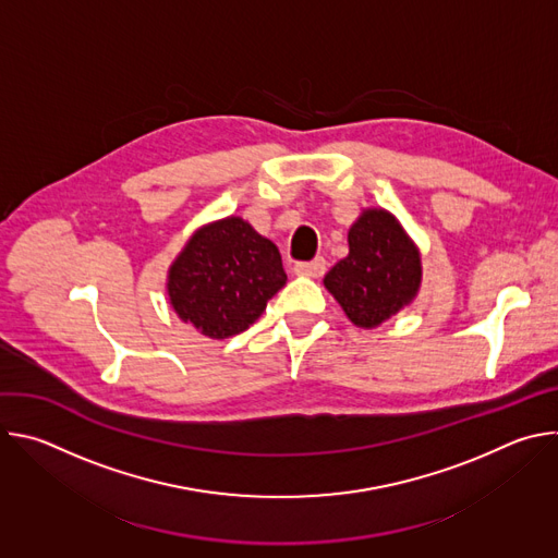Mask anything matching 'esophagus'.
<instances>
[{
  "label": "esophagus",
  "instance_id": "obj_1",
  "mask_svg": "<svg viewBox=\"0 0 558 558\" xmlns=\"http://www.w3.org/2000/svg\"><path fill=\"white\" fill-rule=\"evenodd\" d=\"M295 276H306V278H320L327 271V260L325 258H313L308 263H295L293 267Z\"/></svg>",
  "mask_w": 558,
  "mask_h": 558
}]
</instances>
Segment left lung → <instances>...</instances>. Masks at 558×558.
<instances>
[{
	"label": "left lung",
	"instance_id": "obj_1",
	"mask_svg": "<svg viewBox=\"0 0 558 558\" xmlns=\"http://www.w3.org/2000/svg\"><path fill=\"white\" fill-rule=\"evenodd\" d=\"M420 284V250L386 209L362 211L349 229V256L325 276L329 293L362 329H375L400 313Z\"/></svg>",
	"mask_w": 558,
	"mask_h": 558
}]
</instances>
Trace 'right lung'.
Segmentation results:
<instances>
[{"label": "right lung", "mask_w": 558, "mask_h": 558, "mask_svg": "<svg viewBox=\"0 0 558 558\" xmlns=\"http://www.w3.org/2000/svg\"><path fill=\"white\" fill-rule=\"evenodd\" d=\"M284 282L278 247L238 216L194 231L168 271L172 308L211 340L250 329Z\"/></svg>", "instance_id": "add662e5"}]
</instances>
